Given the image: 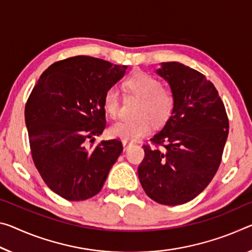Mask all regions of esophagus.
Segmentation results:
<instances>
[{
  "instance_id": "34e87169",
  "label": "esophagus",
  "mask_w": 252,
  "mask_h": 252,
  "mask_svg": "<svg viewBox=\"0 0 252 252\" xmlns=\"http://www.w3.org/2000/svg\"><path fill=\"white\" fill-rule=\"evenodd\" d=\"M122 143H123V148H125V150H126L127 148H129L131 145H132V142H129V141H126V140H123Z\"/></svg>"
}]
</instances>
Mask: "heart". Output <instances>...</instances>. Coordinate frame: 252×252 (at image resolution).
<instances>
[{
	"label": "heart",
	"instance_id": "b5f03b06",
	"mask_svg": "<svg viewBox=\"0 0 252 252\" xmlns=\"http://www.w3.org/2000/svg\"><path fill=\"white\" fill-rule=\"evenodd\" d=\"M123 90L126 94L137 95L140 99L134 107L133 119H125L115 122L110 127V133L123 140H138L150 132L151 123L161 126L174 114L176 107V96L168 87L155 76L135 71L123 82ZM103 106L111 118L119 114L121 107V95L115 87H110L103 96Z\"/></svg>",
	"mask_w": 252,
	"mask_h": 252
}]
</instances>
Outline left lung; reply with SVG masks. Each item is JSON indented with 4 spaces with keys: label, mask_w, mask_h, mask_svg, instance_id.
Here are the masks:
<instances>
[{
    "label": "left lung",
    "mask_w": 252,
    "mask_h": 252,
    "mask_svg": "<svg viewBox=\"0 0 252 252\" xmlns=\"http://www.w3.org/2000/svg\"><path fill=\"white\" fill-rule=\"evenodd\" d=\"M157 73L176 96L174 114L143 145L138 176L146 194L163 205H181L205 189L217 174L229 134L221 97L202 73L181 63H162Z\"/></svg>",
    "instance_id": "obj_1"
}]
</instances>
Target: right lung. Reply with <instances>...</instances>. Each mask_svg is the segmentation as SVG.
I'll return each mask as SVG.
<instances>
[{"label":"right lung","instance_id":"add662e5","mask_svg":"<svg viewBox=\"0 0 252 252\" xmlns=\"http://www.w3.org/2000/svg\"><path fill=\"white\" fill-rule=\"evenodd\" d=\"M126 69L74 56L48 67L29 95L25 117L32 160L47 186L67 201L95 196L122 153L119 139L93 142L106 126L104 93Z\"/></svg>","mask_w":252,"mask_h":252}]
</instances>
